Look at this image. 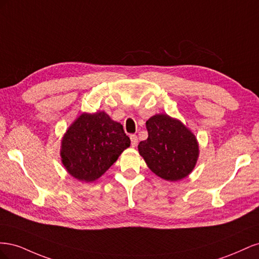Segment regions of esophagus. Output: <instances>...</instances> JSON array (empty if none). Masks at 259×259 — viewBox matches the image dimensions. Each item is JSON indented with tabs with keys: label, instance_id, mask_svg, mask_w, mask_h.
Returning a JSON list of instances; mask_svg holds the SVG:
<instances>
[{
	"label": "esophagus",
	"instance_id": "1",
	"mask_svg": "<svg viewBox=\"0 0 259 259\" xmlns=\"http://www.w3.org/2000/svg\"><path fill=\"white\" fill-rule=\"evenodd\" d=\"M131 143H132V147H136L138 144V138L136 135H131Z\"/></svg>",
	"mask_w": 259,
	"mask_h": 259
}]
</instances>
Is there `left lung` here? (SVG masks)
Segmentation results:
<instances>
[{
    "instance_id": "1",
    "label": "left lung",
    "mask_w": 259,
    "mask_h": 259,
    "mask_svg": "<svg viewBox=\"0 0 259 259\" xmlns=\"http://www.w3.org/2000/svg\"><path fill=\"white\" fill-rule=\"evenodd\" d=\"M148 138L138 145L139 154L155 175L177 182L189 175L199 158L193 133L174 117L155 114L146 122Z\"/></svg>"
}]
</instances>
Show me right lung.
Wrapping results in <instances>:
<instances>
[{"label":"right lung","instance_id":"right-lung-1","mask_svg":"<svg viewBox=\"0 0 259 259\" xmlns=\"http://www.w3.org/2000/svg\"><path fill=\"white\" fill-rule=\"evenodd\" d=\"M130 145L121 123L105 111L84 112L61 139V162L70 175L92 183L104 175Z\"/></svg>","mask_w":259,"mask_h":259}]
</instances>
